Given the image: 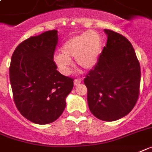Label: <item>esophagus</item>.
<instances>
[{"label":"esophagus","instance_id":"1","mask_svg":"<svg viewBox=\"0 0 152 152\" xmlns=\"http://www.w3.org/2000/svg\"><path fill=\"white\" fill-rule=\"evenodd\" d=\"M81 82V79H75V81H74V85H77L78 84H80Z\"/></svg>","mask_w":152,"mask_h":152}]
</instances>
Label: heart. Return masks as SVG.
Segmentation results:
<instances>
[{"label": "heart", "instance_id": "heart-1", "mask_svg": "<svg viewBox=\"0 0 152 152\" xmlns=\"http://www.w3.org/2000/svg\"><path fill=\"white\" fill-rule=\"evenodd\" d=\"M102 48V40L99 34L86 31L68 39L61 47V53L54 55L53 61L63 75L70 73L71 59L73 57L79 68L88 71L97 64Z\"/></svg>", "mask_w": 152, "mask_h": 152}]
</instances>
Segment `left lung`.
<instances>
[{"instance_id": "left-lung-1", "label": "left lung", "mask_w": 152, "mask_h": 152, "mask_svg": "<svg viewBox=\"0 0 152 152\" xmlns=\"http://www.w3.org/2000/svg\"><path fill=\"white\" fill-rule=\"evenodd\" d=\"M104 32L106 46L84 83L91 113L103 121H115L134 107L139 96L141 69L130 41L112 30Z\"/></svg>"}]
</instances>
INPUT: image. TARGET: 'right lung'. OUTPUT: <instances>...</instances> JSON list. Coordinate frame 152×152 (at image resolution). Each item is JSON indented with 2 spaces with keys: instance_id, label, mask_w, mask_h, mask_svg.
<instances>
[{
  "instance_id": "right-lung-1",
  "label": "right lung",
  "mask_w": 152,
  "mask_h": 152,
  "mask_svg": "<svg viewBox=\"0 0 152 152\" xmlns=\"http://www.w3.org/2000/svg\"><path fill=\"white\" fill-rule=\"evenodd\" d=\"M56 30L32 36L17 46L11 56L10 81L16 107L36 124H48L61 116L73 79L56 71L53 53Z\"/></svg>"
}]
</instances>
